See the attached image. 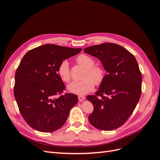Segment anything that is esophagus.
<instances>
[{
  "instance_id": "1",
  "label": "esophagus",
  "mask_w": 160,
  "mask_h": 160,
  "mask_svg": "<svg viewBox=\"0 0 160 160\" xmlns=\"http://www.w3.org/2000/svg\"><path fill=\"white\" fill-rule=\"evenodd\" d=\"M78 99H79V101H83L85 99V98L84 96H83V95H79L78 96Z\"/></svg>"
}]
</instances>
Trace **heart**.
I'll use <instances>...</instances> for the list:
<instances>
[{"instance_id": "1", "label": "heart", "mask_w": 160, "mask_h": 160, "mask_svg": "<svg viewBox=\"0 0 160 160\" xmlns=\"http://www.w3.org/2000/svg\"><path fill=\"white\" fill-rule=\"evenodd\" d=\"M77 62L86 69L83 80L73 81L68 85V89L72 93L85 95L93 89L95 84L100 85L105 78L106 72L103 67L95 65V61L89 55L81 54L77 58ZM60 78L65 83L71 80V72L68 61H62L57 69Z\"/></svg>"}]
</instances>
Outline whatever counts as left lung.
I'll use <instances>...</instances> for the list:
<instances>
[{
	"mask_svg": "<svg viewBox=\"0 0 160 160\" xmlns=\"http://www.w3.org/2000/svg\"><path fill=\"white\" fill-rule=\"evenodd\" d=\"M84 52L98 58L108 72L95 95L87 97L94 110L89 121L95 128H119L132 115L142 93V77L133 55L111 42L87 47Z\"/></svg>",
	"mask_w": 160,
	"mask_h": 160,
	"instance_id": "obj_1",
	"label": "left lung"
}]
</instances>
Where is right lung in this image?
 I'll list each match as a JSON object with an SVG mask.
<instances>
[{
  "mask_svg": "<svg viewBox=\"0 0 160 160\" xmlns=\"http://www.w3.org/2000/svg\"><path fill=\"white\" fill-rule=\"evenodd\" d=\"M81 49L47 44L28 51L15 73L14 98L28 125L42 132H52L64 125L78 101L75 94H61L65 84L57 72L61 62Z\"/></svg>",
  "mask_w": 160,
  "mask_h": 160,
  "instance_id": "add662e5",
  "label": "right lung"
}]
</instances>
